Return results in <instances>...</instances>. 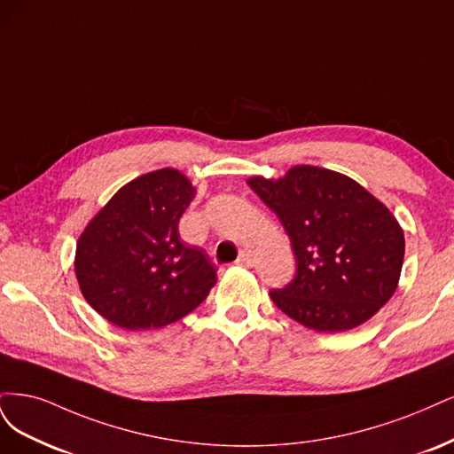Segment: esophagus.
I'll return each mask as SVG.
<instances>
[{
  "mask_svg": "<svg viewBox=\"0 0 454 454\" xmlns=\"http://www.w3.org/2000/svg\"><path fill=\"white\" fill-rule=\"evenodd\" d=\"M238 264H241V266H253V254L251 253H248L247 251V248H245V251H241L239 253V256H238Z\"/></svg>",
  "mask_w": 454,
  "mask_h": 454,
  "instance_id": "esophagus-1",
  "label": "esophagus"
}]
</instances>
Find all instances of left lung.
Segmentation results:
<instances>
[{"label":"left lung","mask_w":454,"mask_h":454,"mask_svg":"<svg viewBox=\"0 0 454 454\" xmlns=\"http://www.w3.org/2000/svg\"><path fill=\"white\" fill-rule=\"evenodd\" d=\"M247 183L279 216L294 248V281L270 292L285 315L315 332H347L392 298L405 239L385 203L347 175L317 166Z\"/></svg>","instance_id":"left-lung-1"}]
</instances>
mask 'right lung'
I'll list each match as a JSON object with an SVG mask.
<instances>
[{
    "label": "right lung",
    "instance_id": "obj_1",
    "mask_svg": "<svg viewBox=\"0 0 454 454\" xmlns=\"http://www.w3.org/2000/svg\"><path fill=\"white\" fill-rule=\"evenodd\" d=\"M196 188L173 168L129 181L81 233L75 275L84 300L111 325L164 328L207 298L216 268L186 247L179 221Z\"/></svg>",
    "mask_w": 454,
    "mask_h": 454
}]
</instances>
